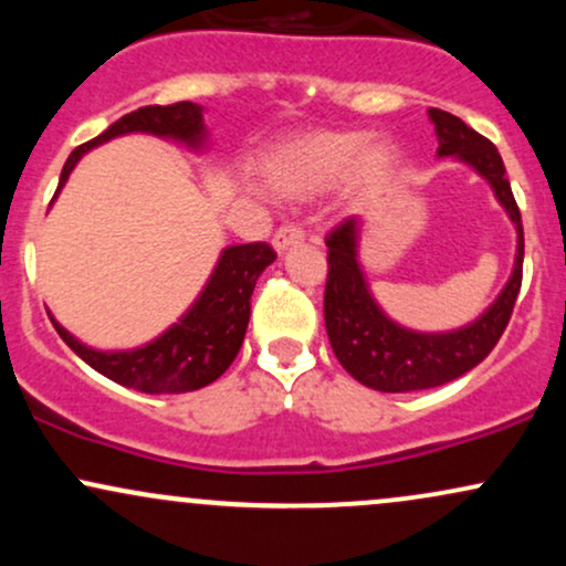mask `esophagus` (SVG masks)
<instances>
[{
    "label": "esophagus",
    "mask_w": 566,
    "mask_h": 566,
    "mask_svg": "<svg viewBox=\"0 0 566 566\" xmlns=\"http://www.w3.org/2000/svg\"><path fill=\"white\" fill-rule=\"evenodd\" d=\"M303 237H305V233H303L301 226L284 223V226H279L276 233H274V247L279 252H284V250H290V247L301 244Z\"/></svg>",
    "instance_id": "34e87169"
}]
</instances>
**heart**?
I'll list each match as a JSON object with an SVG mask.
<instances>
[{
	"instance_id": "obj_1",
	"label": "heart",
	"mask_w": 566,
	"mask_h": 566,
	"mask_svg": "<svg viewBox=\"0 0 566 566\" xmlns=\"http://www.w3.org/2000/svg\"><path fill=\"white\" fill-rule=\"evenodd\" d=\"M356 129H319L287 140L265 159L269 184L282 197H303L335 184L350 170V184L359 191L382 186L396 167L391 143H368Z\"/></svg>"
}]
</instances>
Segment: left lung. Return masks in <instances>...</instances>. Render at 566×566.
<instances>
[{"mask_svg": "<svg viewBox=\"0 0 566 566\" xmlns=\"http://www.w3.org/2000/svg\"><path fill=\"white\" fill-rule=\"evenodd\" d=\"M428 116L437 127L439 157H452L454 154L458 159L469 161L495 188L500 205L516 223L518 250L509 284L476 322L463 329H454V333L423 335L394 324L375 305L359 263H356V229H359L356 218L340 220L327 233L324 324H327L329 346H333L337 361L346 367L350 378L386 394L444 386V382L476 367L497 346L500 335L509 327L513 305H516L518 290H522V212L513 199L495 143H490L463 119L441 112V108H431Z\"/></svg>", "mask_w": 566, "mask_h": 566, "instance_id": "obj_1", "label": "left lung"}]
</instances>
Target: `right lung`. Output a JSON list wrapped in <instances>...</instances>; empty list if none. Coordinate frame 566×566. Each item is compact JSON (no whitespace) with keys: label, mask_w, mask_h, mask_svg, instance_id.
<instances>
[{"label":"right lung","mask_w":566,"mask_h":566,"mask_svg":"<svg viewBox=\"0 0 566 566\" xmlns=\"http://www.w3.org/2000/svg\"><path fill=\"white\" fill-rule=\"evenodd\" d=\"M125 133H151L161 138L184 140L188 146H199L205 138L201 125V106L191 101L170 103V106H143L116 119L106 133L82 143L71 151L61 172L57 191L66 184L69 172L80 161L84 151L93 146L116 138ZM276 261L274 247L265 242L237 244L220 255L216 274L210 276L205 292L193 308L165 335L148 346L135 350H93L74 340L61 324H55L57 335L90 367L106 375L119 386L138 388L143 394H186L210 386L218 380L242 348L247 322H250V297L258 276L265 265Z\"/></svg>","instance_id":"obj_1"}]
</instances>
